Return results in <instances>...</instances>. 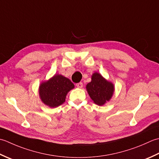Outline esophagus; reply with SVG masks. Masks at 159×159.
<instances>
[{
    "mask_svg": "<svg viewBox=\"0 0 159 159\" xmlns=\"http://www.w3.org/2000/svg\"><path fill=\"white\" fill-rule=\"evenodd\" d=\"M76 86L77 87H78V88H82L83 87V83L82 82H79L76 84Z\"/></svg>",
    "mask_w": 159,
    "mask_h": 159,
    "instance_id": "obj_1",
    "label": "esophagus"
}]
</instances>
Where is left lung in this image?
I'll use <instances>...</instances> for the list:
<instances>
[{"label": "left lung", "mask_w": 159, "mask_h": 159, "mask_svg": "<svg viewBox=\"0 0 159 159\" xmlns=\"http://www.w3.org/2000/svg\"><path fill=\"white\" fill-rule=\"evenodd\" d=\"M86 89L95 103L102 106L111 99L114 93V85L99 73H95L92 75L91 82L86 85Z\"/></svg>", "instance_id": "obj_1"}]
</instances>
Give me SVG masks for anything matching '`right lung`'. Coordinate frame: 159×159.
Returning a JSON list of instances; mask_svg holds the SVG:
<instances>
[{
    "label": "right lung",
    "mask_w": 159,
    "mask_h": 159,
    "mask_svg": "<svg viewBox=\"0 0 159 159\" xmlns=\"http://www.w3.org/2000/svg\"><path fill=\"white\" fill-rule=\"evenodd\" d=\"M74 88L71 81L61 75H55L47 82L42 83L39 89L43 102L51 108H56L65 102L68 92Z\"/></svg>",
    "instance_id": "add662e5"
}]
</instances>
